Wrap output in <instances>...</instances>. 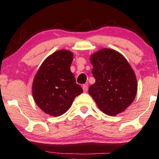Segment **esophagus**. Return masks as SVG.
Instances as JSON below:
<instances>
[{
	"instance_id": "1",
	"label": "esophagus",
	"mask_w": 159,
	"mask_h": 159,
	"mask_svg": "<svg viewBox=\"0 0 159 159\" xmlns=\"http://www.w3.org/2000/svg\"><path fill=\"white\" fill-rule=\"evenodd\" d=\"M83 91L84 92H87V91H88V85H83Z\"/></svg>"
}]
</instances>
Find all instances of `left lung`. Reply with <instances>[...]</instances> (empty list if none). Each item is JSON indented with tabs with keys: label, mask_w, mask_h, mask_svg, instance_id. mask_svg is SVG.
I'll return each mask as SVG.
<instances>
[{
	"label": "left lung",
	"mask_w": 159,
	"mask_h": 159,
	"mask_svg": "<svg viewBox=\"0 0 159 159\" xmlns=\"http://www.w3.org/2000/svg\"><path fill=\"white\" fill-rule=\"evenodd\" d=\"M95 83L89 93L102 112L115 116L134 101L138 89L134 70L122 54L112 49L100 50L91 56Z\"/></svg>",
	"instance_id": "8db88e82"
}]
</instances>
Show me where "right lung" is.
I'll list each match as a JSON object with an SVG mask.
<instances>
[{
	"label": "right lung",
	"mask_w": 159,
	"mask_h": 159,
	"mask_svg": "<svg viewBox=\"0 0 159 159\" xmlns=\"http://www.w3.org/2000/svg\"><path fill=\"white\" fill-rule=\"evenodd\" d=\"M73 53L66 50L54 52L43 61L33 83L35 103L44 112L60 116L68 111L83 89L70 71Z\"/></svg>",
	"instance_id": "add662e5"
}]
</instances>
